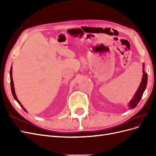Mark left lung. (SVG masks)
<instances>
[{
    "label": "left lung",
    "instance_id": "8db88e82",
    "mask_svg": "<svg viewBox=\"0 0 156 156\" xmlns=\"http://www.w3.org/2000/svg\"><path fill=\"white\" fill-rule=\"evenodd\" d=\"M143 78L142 80H141V82L140 85L137 89V90L136 91L135 95L133 98L131 99V101H129L128 107L129 108H131V109H133V108H135L136 105H138V103L140 101L141 98H142L143 94L145 90V89L146 88V85H147V82H148V75L144 71V65L143 64Z\"/></svg>",
    "mask_w": 156,
    "mask_h": 156
}]
</instances>
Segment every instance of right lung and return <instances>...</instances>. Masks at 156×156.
I'll return each instance as SVG.
<instances>
[{"mask_svg": "<svg viewBox=\"0 0 156 156\" xmlns=\"http://www.w3.org/2000/svg\"><path fill=\"white\" fill-rule=\"evenodd\" d=\"M10 86H11V90H12V95L14 98V99L17 101V103L19 104L20 105V106L23 108V109L24 110L25 112H27V110L25 108L23 107V106L21 105V103H20V101L18 100V99L16 96V92H15V88H14V84H13V78H12V66L10 68Z\"/></svg>", "mask_w": 156, "mask_h": 156, "instance_id": "obj_1", "label": "right lung"}]
</instances>
